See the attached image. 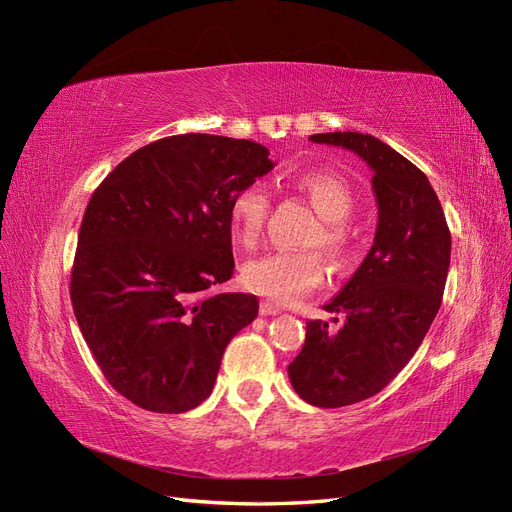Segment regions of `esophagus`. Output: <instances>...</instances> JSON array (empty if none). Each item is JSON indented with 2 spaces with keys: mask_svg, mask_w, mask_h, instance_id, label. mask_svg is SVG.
Returning <instances> with one entry per match:
<instances>
[{
  "mask_svg": "<svg viewBox=\"0 0 512 512\" xmlns=\"http://www.w3.org/2000/svg\"><path fill=\"white\" fill-rule=\"evenodd\" d=\"M258 312H260V316H275V314H280V307H277L271 301H262L260 307H258Z\"/></svg>",
  "mask_w": 512,
  "mask_h": 512,
  "instance_id": "1",
  "label": "esophagus"
}]
</instances>
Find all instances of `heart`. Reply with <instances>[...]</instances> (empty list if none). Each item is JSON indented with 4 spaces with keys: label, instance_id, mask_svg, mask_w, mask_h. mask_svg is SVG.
Returning a JSON list of instances; mask_svg holds the SVG:
<instances>
[{
    "label": "heart",
    "instance_id": "1",
    "mask_svg": "<svg viewBox=\"0 0 512 512\" xmlns=\"http://www.w3.org/2000/svg\"><path fill=\"white\" fill-rule=\"evenodd\" d=\"M292 185L301 190L316 213L320 228L307 239L309 247H322L333 260H342L350 252L352 232L348 218L354 209V196L348 181L327 168L299 170L290 177ZM269 215V194L258 183H250L230 198L228 220L232 237L243 247H254L262 235ZM327 269L318 252L280 250L258 256L247 262L241 280L247 290L275 303H294L305 294L322 286Z\"/></svg>",
    "mask_w": 512,
    "mask_h": 512
}]
</instances>
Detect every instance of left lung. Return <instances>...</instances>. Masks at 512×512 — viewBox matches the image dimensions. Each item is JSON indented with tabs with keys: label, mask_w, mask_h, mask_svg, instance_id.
<instances>
[{
	"label": "left lung",
	"mask_w": 512,
	"mask_h": 512,
	"mask_svg": "<svg viewBox=\"0 0 512 512\" xmlns=\"http://www.w3.org/2000/svg\"><path fill=\"white\" fill-rule=\"evenodd\" d=\"M309 138L350 149L374 170V245L324 305L344 322L331 331L329 322L309 320L305 344L288 365L292 389L307 404L342 408L380 393L421 346L442 303L451 232L423 170L380 138L361 132Z\"/></svg>",
	"instance_id": "obj_1"
}]
</instances>
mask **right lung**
<instances>
[{"label": "right lung", "instance_id": "1", "mask_svg": "<svg viewBox=\"0 0 512 512\" xmlns=\"http://www.w3.org/2000/svg\"><path fill=\"white\" fill-rule=\"evenodd\" d=\"M273 168L245 138L177 134L134 151L85 209L70 299L104 378L138 408L188 412L211 395L228 342L258 316L232 277L228 205Z\"/></svg>", "mask_w": 512, "mask_h": 512}]
</instances>
